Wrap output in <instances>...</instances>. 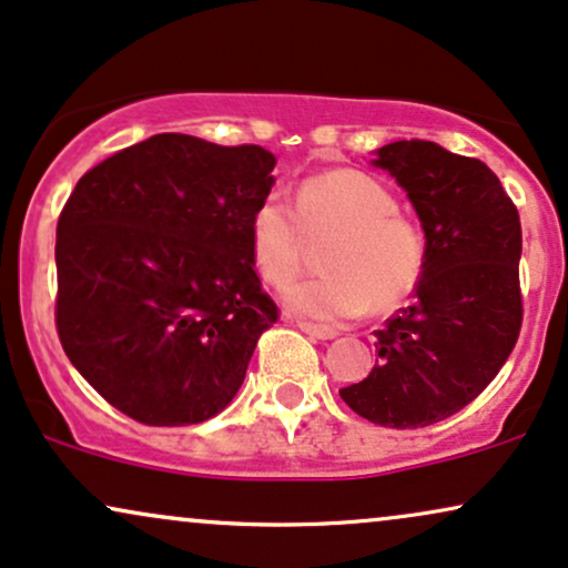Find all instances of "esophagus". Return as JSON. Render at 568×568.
<instances>
[{
    "label": "esophagus",
    "instance_id": "34e87169",
    "mask_svg": "<svg viewBox=\"0 0 568 568\" xmlns=\"http://www.w3.org/2000/svg\"><path fill=\"white\" fill-rule=\"evenodd\" d=\"M298 327L306 333V336L312 338H320V341H331L336 338V331L333 327H325V325H314V323H298Z\"/></svg>",
    "mask_w": 568,
    "mask_h": 568
}]
</instances>
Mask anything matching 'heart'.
Here are the masks:
<instances>
[{
  "mask_svg": "<svg viewBox=\"0 0 568 568\" xmlns=\"http://www.w3.org/2000/svg\"><path fill=\"white\" fill-rule=\"evenodd\" d=\"M336 235L323 254L325 277L291 285L283 302L317 323H344L394 312L418 288L426 270V237L399 216L392 190L373 176L336 169L298 184L296 209L266 193L248 216V245L264 283L285 285L304 258V237Z\"/></svg>",
  "mask_w": 568,
  "mask_h": 568,
  "instance_id": "1",
  "label": "heart"
}]
</instances>
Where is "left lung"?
Wrapping results in <instances>:
<instances>
[{"label": "left lung", "instance_id": "1", "mask_svg": "<svg viewBox=\"0 0 568 568\" xmlns=\"http://www.w3.org/2000/svg\"><path fill=\"white\" fill-rule=\"evenodd\" d=\"M426 232V270L413 304L375 331L378 362L341 388L354 413L386 428L439 423L500 373L521 331V222L495 172L436 142L375 150Z\"/></svg>", "mask_w": 568, "mask_h": 568}]
</instances>
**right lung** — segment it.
<instances>
[{
    "instance_id": "1",
    "label": "right lung",
    "mask_w": 568,
    "mask_h": 568,
    "mask_svg": "<svg viewBox=\"0 0 568 568\" xmlns=\"http://www.w3.org/2000/svg\"><path fill=\"white\" fill-rule=\"evenodd\" d=\"M275 155L155 134L81 176L58 219L54 325L71 365L145 426L214 418L277 323L248 245Z\"/></svg>"
}]
</instances>
